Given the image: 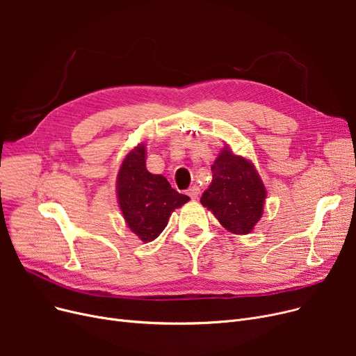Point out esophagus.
I'll list each match as a JSON object with an SVG mask.
<instances>
[{
  "instance_id": "esophagus-1",
  "label": "esophagus",
  "mask_w": 356,
  "mask_h": 356,
  "mask_svg": "<svg viewBox=\"0 0 356 356\" xmlns=\"http://www.w3.org/2000/svg\"><path fill=\"white\" fill-rule=\"evenodd\" d=\"M186 193H188L192 199H196L199 196V193H200V189L197 188V186H192V188H189Z\"/></svg>"
}]
</instances>
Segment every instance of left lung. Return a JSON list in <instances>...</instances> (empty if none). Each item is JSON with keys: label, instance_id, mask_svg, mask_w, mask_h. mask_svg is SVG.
<instances>
[{"label": "left lung", "instance_id": "1", "mask_svg": "<svg viewBox=\"0 0 356 356\" xmlns=\"http://www.w3.org/2000/svg\"><path fill=\"white\" fill-rule=\"evenodd\" d=\"M212 183L200 202L232 234H250L264 209L266 188L252 163L223 148L215 160Z\"/></svg>", "mask_w": 356, "mask_h": 356}]
</instances>
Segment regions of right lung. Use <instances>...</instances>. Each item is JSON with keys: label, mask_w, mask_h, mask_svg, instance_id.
Segmentation results:
<instances>
[{"label": "right lung", "mask_w": 356, "mask_h": 356, "mask_svg": "<svg viewBox=\"0 0 356 356\" xmlns=\"http://www.w3.org/2000/svg\"><path fill=\"white\" fill-rule=\"evenodd\" d=\"M117 193L127 225L144 242L156 239L165 228L170 213L189 200V196L175 191L165 177L147 170L143 144L124 159Z\"/></svg>", "instance_id": "obj_1"}]
</instances>
